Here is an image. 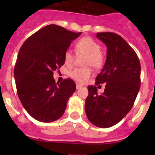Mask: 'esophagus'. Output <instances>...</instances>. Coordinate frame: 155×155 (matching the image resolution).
I'll use <instances>...</instances> for the list:
<instances>
[{
  "instance_id": "1",
  "label": "esophagus",
  "mask_w": 155,
  "mask_h": 155,
  "mask_svg": "<svg viewBox=\"0 0 155 155\" xmlns=\"http://www.w3.org/2000/svg\"><path fill=\"white\" fill-rule=\"evenodd\" d=\"M82 87V85H80V84H79V83H76V88L79 89V88H81Z\"/></svg>"
}]
</instances>
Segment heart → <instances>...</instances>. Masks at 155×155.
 Here are the masks:
<instances>
[{
  "label": "heart",
  "mask_w": 155,
  "mask_h": 155,
  "mask_svg": "<svg viewBox=\"0 0 155 155\" xmlns=\"http://www.w3.org/2000/svg\"><path fill=\"white\" fill-rule=\"evenodd\" d=\"M76 51L79 55H85L84 59V68H75L71 70L70 76L76 82L83 83L91 74V70L87 66L99 68L104 63V54L101 51V46L91 37H85L80 39L76 44ZM75 56L71 50L68 49L64 54V61L67 66L70 67L74 61Z\"/></svg>",
  "instance_id": "heart-1"
}]
</instances>
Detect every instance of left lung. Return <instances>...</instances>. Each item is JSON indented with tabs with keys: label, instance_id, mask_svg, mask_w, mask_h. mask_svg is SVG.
<instances>
[{
	"label": "left lung",
	"instance_id": "left-lung-1",
	"mask_svg": "<svg viewBox=\"0 0 155 155\" xmlns=\"http://www.w3.org/2000/svg\"><path fill=\"white\" fill-rule=\"evenodd\" d=\"M97 37L107 47L105 65L96 78V85L106 83L104 92L87 87L85 109L87 119L101 128L112 127L126 116L140 88L141 66L137 53L118 34L97 33Z\"/></svg>",
	"mask_w": 155,
	"mask_h": 155
}]
</instances>
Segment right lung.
Wrapping results in <instances>:
<instances>
[{
    "instance_id": "obj_1",
    "label": "right lung",
    "mask_w": 155,
    "mask_h": 155,
    "mask_svg": "<svg viewBox=\"0 0 155 155\" xmlns=\"http://www.w3.org/2000/svg\"><path fill=\"white\" fill-rule=\"evenodd\" d=\"M81 34L49 25L28 37L20 48L14 68L17 94L34 119L51 122L64 113L76 84L70 79L56 83L53 71L64 65L65 51Z\"/></svg>"
}]
</instances>
